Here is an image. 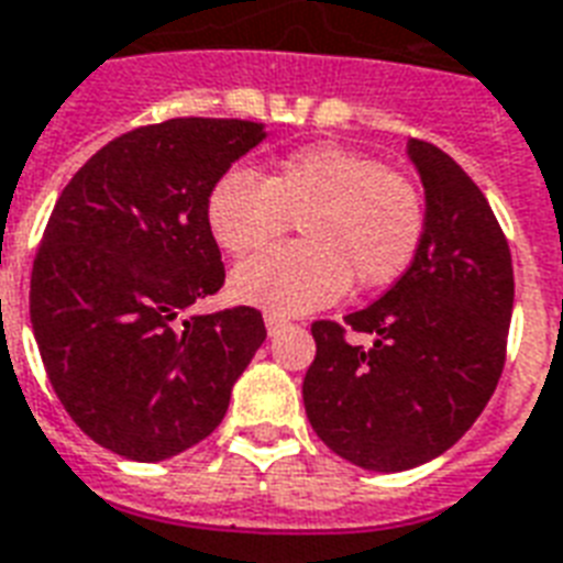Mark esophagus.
<instances>
[{"instance_id":"34e87169","label":"esophagus","mask_w":563,"mask_h":563,"mask_svg":"<svg viewBox=\"0 0 563 563\" xmlns=\"http://www.w3.org/2000/svg\"><path fill=\"white\" fill-rule=\"evenodd\" d=\"M265 328H268V333H280V330L289 328V319L286 316H280V312H265Z\"/></svg>"}]
</instances>
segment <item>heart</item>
I'll use <instances>...</instances> for the list:
<instances>
[{"mask_svg": "<svg viewBox=\"0 0 563 563\" xmlns=\"http://www.w3.org/2000/svg\"><path fill=\"white\" fill-rule=\"evenodd\" d=\"M298 224L300 244L242 263L239 300L272 312L319 310L349 289H384L413 265L424 235L422 191L380 158L316 144L256 177L233 167L206 195V227L233 256L274 244Z\"/></svg>", "mask_w": 563, "mask_h": 563, "instance_id": "b5f03b06", "label": "heart"}]
</instances>
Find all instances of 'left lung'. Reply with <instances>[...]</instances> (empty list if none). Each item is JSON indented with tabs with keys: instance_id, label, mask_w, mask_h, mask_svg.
Segmentation results:
<instances>
[{
	"instance_id": "8db88e82",
	"label": "left lung",
	"mask_w": 563,
	"mask_h": 563,
	"mask_svg": "<svg viewBox=\"0 0 563 563\" xmlns=\"http://www.w3.org/2000/svg\"><path fill=\"white\" fill-rule=\"evenodd\" d=\"M407 153L424 186V235L393 289L345 321H312L303 377L312 431L363 470L401 472L452 449L499 384L514 265L487 197L428 141ZM376 345L351 346L347 330Z\"/></svg>"
}]
</instances>
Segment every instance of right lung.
<instances>
[{"instance_id":"obj_1","label":"right lung","mask_w":563,"mask_h":563,"mask_svg":"<svg viewBox=\"0 0 563 563\" xmlns=\"http://www.w3.org/2000/svg\"><path fill=\"white\" fill-rule=\"evenodd\" d=\"M265 139L253 120L174 118L73 174L32 265L29 312L55 396L102 449L153 463L221 424L265 342L263 312L186 316L224 286L206 195Z\"/></svg>"}]
</instances>
